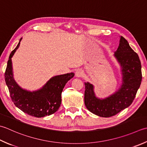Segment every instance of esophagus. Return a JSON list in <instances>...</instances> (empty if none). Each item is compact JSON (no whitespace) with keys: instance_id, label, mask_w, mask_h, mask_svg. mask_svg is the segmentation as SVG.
<instances>
[{"instance_id":"34e87169","label":"esophagus","mask_w":147,"mask_h":147,"mask_svg":"<svg viewBox=\"0 0 147 147\" xmlns=\"http://www.w3.org/2000/svg\"><path fill=\"white\" fill-rule=\"evenodd\" d=\"M83 71H82V70H81V69H78V70H77V71H76V73H75V76H76V77H78V78H80V77L83 76Z\"/></svg>"}]
</instances>
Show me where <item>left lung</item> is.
Wrapping results in <instances>:
<instances>
[{
  "label": "left lung",
  "instance_id": "1",
  "mask_svg": "<svg viewBox=\"0 0 147 147\" xmlns=\"http://www.w3.org/2000/svg\"><path fill=\"white\" fill-rule=\"evenodd\" d=\"M114 56L122 69V83L119 90L105 99H99L95 95L93 85L85 83V106L92 113L102 117L114 116L129 107L136 97L142 80L139 57L122 36Z\"/></svg>",
  "mask_w": 147,
  "mask_h": 147
}]
</instances>
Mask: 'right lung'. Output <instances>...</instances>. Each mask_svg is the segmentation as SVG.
<instances>
[{
	"instance_id": "right-lung-1",
	"label": "right lung",
	"mask_w": 147,
	"mask_h": 147,
	"mask_svg": "<svg viewBox=\"0 0 147 147\" xmlns=\"http://www.w3.org/2000/svg\"><path fill=\"white\" fill-rule=\"evenodd\" d=\"M22 39H20L18 45L11 51L5 72V81L11 100L17 108L30 116L41 118L50 115L59 110L63 88L74 76V73L53 76L41 88L36 91L30 92L22 88L14 80L11 61Z\"/></svg>"
}]
</instances>
